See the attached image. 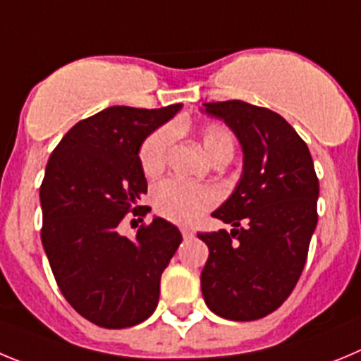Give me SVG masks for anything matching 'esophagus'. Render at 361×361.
<instances>
[{
  "instance_id": "1",
  "label": "esophagus",
  "mask_w": 361,
  "mask_h": 361,
  "mask_svg": "<svg viewBox=\"0 0 361 361\" xmlns=\"http://www.w3.org/2000/svg\"><path fill=\"white\" fill-rule=\"evenodd\" d=\"M181 235H183L185 239H190V237H194V230H190V228H181Z\"/></svg>"
}]
</instances>
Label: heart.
I'll list each match as a JSON object with an SVG mask.
<instances>
[{
    "label": "heart",
    "mask_w": 361,
    "mask_h": 361,
    "mask_svg": "<svg viewBox=\"0 0 361 361\" xmlns=\"http://www.w3.org/2000/svg\"><path fill=\"white\" fill-rule=\"evenodd\" d=\"M174 140L171 128H160L142 142L138 151L142 173L147 178H157L164 173L167 165L169 151ZM200 140L203 151L212 161L221 158H232L235 142L233 135L221 124H207L201 128ZM217 201V194L209 185L187 183L181 180H165L158 183L152 190L154 209L165 219L178 225H190L200 219L204 212H209Z\"/></svg>",
    "instance_id": "1"
}]
</instances>
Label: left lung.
<instances>
[{
    "mask_svg": "<svg viewBox=\"0 0 361 361\" xmlns=\"http://www.w3.org/2000/svg\"><path fill=\"white\" fill-rule=\"evenodd\" d=\"M203 106L235 133L245 167L232 196L212 214L233 228L197 233L209 246L201 291L219 317L259 320L282 306L306 264L318 221L313 158L271 109L243 100Z\"/></svg>",
    "mask_w": 361,
    "mask_h": 361,
    "instance_id": "left-lung-1",
    "label": "left lung"
}]
</instances>
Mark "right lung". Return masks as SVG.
<instances>
[{
	"label": "right lung",
	"mask_w": 361,
	"mask_h": 361,
	"mask_svg": "<svg viewBox=\"0 0 361 361\" xmlns=\"http://www.w3.org/2000/svg\"><path fill=\"white\" fill-rule=\"evenodd\" d=\"M180 108L113 106L77 122L50 154L39 188L41 241L61 293L95 326H136L158 306L180 230L161 217L142 225L135 239L118 228L129 212L144 217L151 210L140 207L147 180L138 151Z\"/></svg>",
	"instance_id": "1"
}]
</instances>
